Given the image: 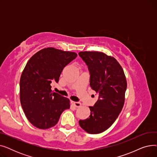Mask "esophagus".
<instances>
[{"label": "esophagus", "mask_w": 157, "mask_h": 157, "mask_svg": "<svg viewBox=\"0 0 157 157\" xmlns=\"http://www.w3.org/2000/svg\"><path fill=\"white\" fill-rule=\"evenodd\" d=\"M71 102V104L72 105H74V106H75L76 108H80L81 105V104L80 102H74V101H72Z\"/></svg>", "instance_id": "1"}]
</instances>
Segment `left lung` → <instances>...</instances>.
<instances>
[{
  "mask_svg": "<svg viewBox=\"0 0 157 157\" xmlns=\"http://www.w3.org/2000/svg\"><path fill=\"white\" fill-rule=\"evenodd\" d=\"M88 66L90 85L98 95L90 115L79 120L80 127L86 132L96 134L109 128L118 118L125 102L127 81L121 66L114 57L102 52L79 53Z\"/></svg>",
  "mask_w": 157,
  "mask_h": 157,
  "instance_id": "obj_1",
  "label": "left lung"
}]
</instances>
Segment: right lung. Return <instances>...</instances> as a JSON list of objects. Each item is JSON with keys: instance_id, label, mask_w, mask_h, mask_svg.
<instances>
[{"instance_id": "right-lung-1", "label": "right lung", "mask_w": 157, "mask_h": 157, "mask_svg": "<svg viewBox=\"0 0 157 157\" xmlns=\"http://www.w3.org/2000/svg\"><path fill=\"white\" fill-rule=\"evenodd\" d=\"M77 55L47 48L27 63L20 78V98L27 119L36 127L47 129L55 126L62 112L70 108L69 98L53 92L51 84L59 82L63 68Z\"/></svg>"}]
</instances>
